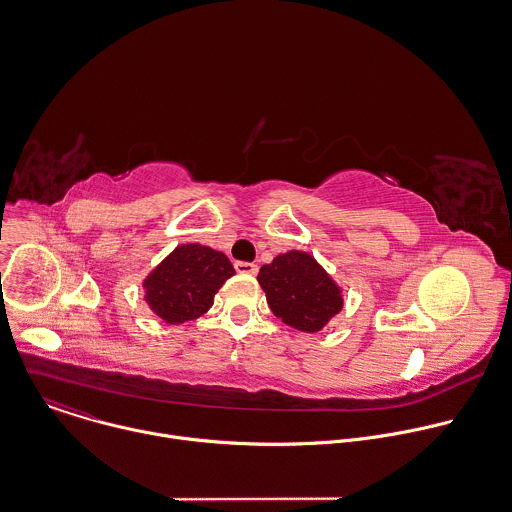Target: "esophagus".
Returning <instances> with one entry per match:
<instances>
[{
  "instance_id": "1",
  "label": "esophagus",
  "mask_w": 512,
  "mask_h": 512,
  "mask_svg": "<svg viewBox=\"0 0 512 512\" xmlns=\"http://www.w3.org/2000/svg\"><path fill=\"white\" fill-rule=\"evenodd\" d=\"M235 271H237V273L255 275V273H257V265H255V263H249V261H235Z\"/></svg>"
}]
</instances>
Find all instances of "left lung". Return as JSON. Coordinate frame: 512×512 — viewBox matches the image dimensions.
Segmentation results:
<instances>
[{"label": "left lung", "mask_w": 512, "mask_h": 512, "mask_svg": "<svg viewBox=\"0 0 512 512\" xmlns=\"http://www.w3.org/2000/svg\"><path fill=\"white\" fill-rule=\"evenodd\" d=\"M275 317L285 325L315 333L343 307L341 291L319 263L301 251H289L263 265L257 277Z\"/></svg>", "instance_id": "obj_1"}]
</instances>
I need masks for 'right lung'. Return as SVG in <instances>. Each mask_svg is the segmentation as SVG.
Instances as JSON below:
<instances>
[{
  "label": "right lung",
  "mask_w": 512,
  "mask_h": 512,
  "mask_svg": "<svg viewBox=\"0 0 512 512\" xmlns=\"http://www.w3.org/2000/svg\"><path fill=\"white\" fill-rule=\"evenodd\" d=\"M235 275L231 261L211 247L179 245L143 283L145 301L165 323L201 317L221 285Z\"/></svg>",
  "instance_id": "add662e5"
}]
</instances>
